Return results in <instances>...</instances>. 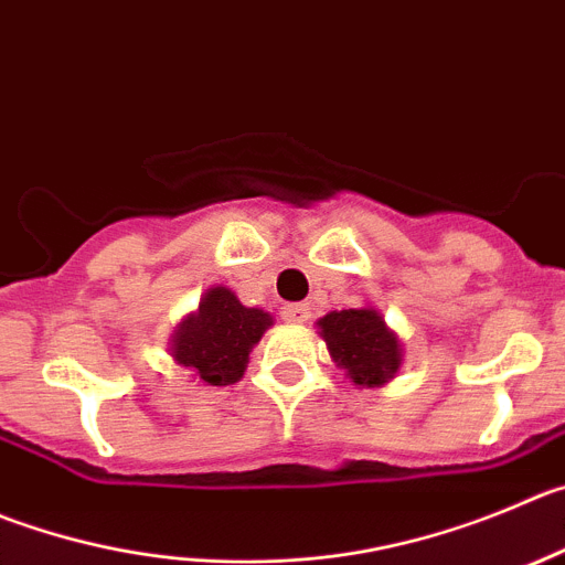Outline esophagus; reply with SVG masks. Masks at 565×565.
<instances>
[{"label":"esophagus","instance_id":"esophagus-1","mask_svg":"<svg viewBox=\"0 0 565 565\" xmlns=\"http://www.w3.org/2000/svg\"><path fill=\"white\" fill-rule=\"evenodd\" d=\"M281 318L287 320V323H307V320L312 318V312H309L307 303H287V307L281 309Z\"/></svg>","mask_w":565,"mask_h":565}]
</instances>
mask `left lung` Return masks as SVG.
<instances>
[{"label":"left lung","instance_id":"obj_1","mask_svg":"<svg viewBox=\"0 0 565 565\" xmlns=\"http://www.w3.org/2000/svg\"><path fill=\"white\" fill-rule=\"evenodd\" d=\"M331 360L360 387H379L402 367V340L376 309H342L318 320Z\"/></svg>","mask_w":565,"mask_h":565}]
</instances>
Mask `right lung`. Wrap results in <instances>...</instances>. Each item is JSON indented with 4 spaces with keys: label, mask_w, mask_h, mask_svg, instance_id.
Listing matches in <instances>:
<instances>
[{
    "label": "right lung",
    "mask_w": 565,
    "mask_h": 565,
    "mask_svg": "<svg viewBox=\"0 0 565 565\" xmlns=\"http://www.w3.org/2000/svg\"><path fill=\"white\" fill-rule=\"evenodd\" d=\"M270 326V312L242 307L228 287H211L198 312L178 323L172 356L203 384L225 387L245 376L247 356Z\"/></svg>",
    "instance_id": "1"
}]
</instances>
